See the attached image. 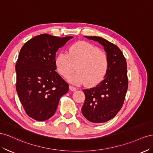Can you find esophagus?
Returning a JSON list of instances; mask_svg holds the SVG:
<instances>
[{"mask_svg":"<svg viewBox=\"0 0 153 153\" xmlns=\"http://www.w3.org/2000/svg\"><path fill=\"white\" fill-rule=\"evenodd\" d=\"M69 88H70V90H71L72 91H75L77 90V88H76V87H74V86H73L72 85H70Z\"/></svg>","mask_w":153,"mask_h":153,"instance_id":"1","label":"esophagus"}]
</instances>
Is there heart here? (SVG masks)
<instances>
[{
  "instance_id": "obj_1",
  "label": "heart",
  "mask_w": 153,
  "mask_h": 153,
  "mask_svg": "<svg viewBox=\"0 0 153 153\" xmlns=\"http://www.w3.org/2000/svg\"><path fill=\"white\" fill-rule=\"evenodd\" d=\"M56 66L61 76L67 77L76 68L77 72L67 79L73 84L91 86L99 83L108 68L106 52L87 42H78L69 48L68 54L60 53L56 58Z\"/></svg>"
}]
</instances>
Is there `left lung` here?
Masks as SVG:
<instances>
[{
	"label": "left lung",
	"mask_w": 153,
	"mask_h": 153,
	"mask_svg": "<svg viewBox=\"0 0 153 153\" xmlns=\"http://www.w3.org/2000/svg\"><path fill=\"white\" fill-rule=\"evenodd\" d=\"M85 37L104 47L108 58V68L99 84L82 90L85 100L82 114L91 123H106L115 117L124 104L128 87L127 63L120 49L113 43L101 37Z\"/></svg>",
	"instance_id": "left-lung-1"
}]
</instances>
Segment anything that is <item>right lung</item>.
<instances>
[{
    "label": "right lung",
    "mask_w": 153,
    "mask_h": 153,
    "mask_svg": "<svg viewBox=\"0 0 153 153\" xmlns=\"http://www.w3.org/2000/svg\"><path fill=\"white\" fill-rule=\"evenodd\" d=\"M73 36L48 34L33 37L22 47L16 63V90L27 115L38 121L49 119L69 86L55 71L56 52Z\"/></svg>",
    "instance_id": "add662e5"
}]
</instances>
